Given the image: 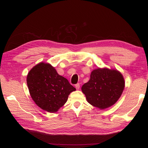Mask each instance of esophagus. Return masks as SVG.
Returning a JSON list of instances; mask_svg holds the SVG:
<instances>
[{"label": "esophagus", "mask_w": 148, "mask_h": 148, "mask_svg": "<svg viewBox=\"0 0 148 148\" xmlns=\"http://www.w3.org/2000/svg\"><path fill=\"white\" fill-rule=\"evenodd\" d=\"M79 87H80V85H79V83H77V84H75V88H76V89H79Z\"/></svg>", "instance_id": "1"}]
</instances>
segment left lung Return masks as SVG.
<instances>
[{"label": "left lung", "instance_id": "8db88e82", "mask_svg": "<svg viewBox=\"0 0 148 148\" xmlns=\"http://www.w3.org/2000/svg\"><path fill=\"white\" fill-rule=\"evenodd\" d=\"M124 88V78L120 71L98 68L92 71L90 79L83 85L82 90L89 104L105 109L115 104Z\"/></svg>", "mask_w": 148, "mask_h": 148}]
</instances>
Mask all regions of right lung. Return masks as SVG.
I'll use <instances>...</instances> for the list:
<instances>
[{
  "label": "right lung",
  "instance_id": "right-lung-1",
  "mask_svg": "<svg viewBox=\"0 0 148 148\" xmlns=\"http://www.w3.org/2000/svg\"><path fill=\"white\" fill-rule=\"evenodd\" d=\"M29 92L40 108L49 112H56L76 90L65 78L57 73L54 67L41 62L35 65L27 75Z\"/></svg>",
  "mask_w": 148,
  "mask_h": 148
}]
</instances>
